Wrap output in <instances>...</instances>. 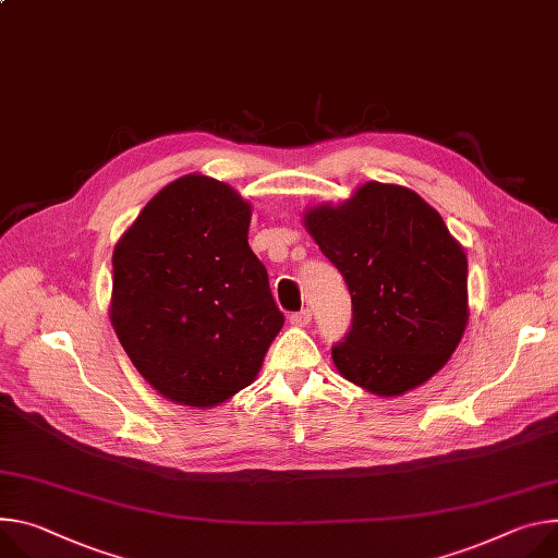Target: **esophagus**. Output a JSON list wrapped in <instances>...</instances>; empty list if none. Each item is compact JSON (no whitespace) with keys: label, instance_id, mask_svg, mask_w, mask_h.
Segmentation results:
<instances>
[{"label":"esophagus","instance_id":"obj_1","mask_svg":"<svg viewBox=\"0 0 558 558\" xmlns=\"http://www.w3.org/2000/svg\"><path fill=\"white\" fill-rule=\"evenodd\" d=\"M289 323L293 327H307L312 323V312L310 310H302V312H295L289 316Z\"/></svg>","mask_w":558,"mask_h":558}]
</instances>
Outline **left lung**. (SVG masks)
<instances>
[{
  "label": "left lung",
  "instance_id": "8db88e82",
  "mask_svg": "<svg viewBox=\"0 0 558 558\" xmlns=\"http://www.w3.org/2000/svg\"><path fill=\"white\" fill-rule=\"evenodd\" d=\"M305 227L351 295V329L331 347L340 376L376 396L429 380L468 325V256L436 209L408 186L367 182Z\"/></svg>",
  "mask_w": 558,
  "mask_h": 558
}]
</instances>
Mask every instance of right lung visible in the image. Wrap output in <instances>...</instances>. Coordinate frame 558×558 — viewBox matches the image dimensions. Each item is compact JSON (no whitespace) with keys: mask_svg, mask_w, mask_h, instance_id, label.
I'll return each instance as SVG.
<instances>
[{"mask_svg":"<svg viewBox=\"0 0 558 558\" xmlns=\"http://www.w3.org/2000/svg\"><path fill=\"white\" fill-rule=\"evenodd\" d=\"M229 184H167L113 251L111 325L142 378L186 408H216L256 380L284 325Z\"/></svg>","mask_w":558,"mask_h":558,"instance_id":"obj_1","label":"right lung"}]
</instances>
